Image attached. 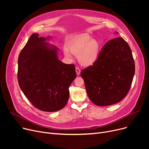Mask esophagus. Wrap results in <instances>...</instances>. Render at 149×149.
I'll return each instance as SVG.
<instances>
[{
  "mask_svg": "<svg viewBox=\"0 0 149 149\" xmlns=\"http://www.w3.org/2000/svg\"><path fill=\"white\" fill-rule=\"evenodd\" d=\"M75 71H76V72H77V75H79L80 74L81 70H80V68H79L77 67V68H75Z\"/></svg>",
  "mask_w": 149,
  "mask_h": 149,
  "instance_id": "esophagus-1",
  "label": "esophagus"
}]
</instances>
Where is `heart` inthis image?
Segmentation results:
<instances>
[{
    "mask_svg": "<svg viewBox=\"0 0 149 149\" xmlns=\"http://www.w3.org/2000/svg\"><path fill=\"white\" fill-rule=\"evenodd\" d=\"M69 50L74 55L78 56V60L81 65L91 66L95 64L99 58L101 45L97 39L84 34L75 39L70 45ZM65 52L67 57H71L68 50H65Z\"/></svg>",
    "mask_w": 149,
    "mask_h": 149,
    "instance_id": "b5f03b06",
    "label": "heart"
}]
</instances>
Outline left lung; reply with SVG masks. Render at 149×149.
<instances>
[{"mask_svg": "<svg viewBox=\"0 0 149 149\" xmlns=\"http://www.w3.org/2000/svg\"><path fill=\"white\" fill-rule=\"evenodd\" d=\"M135 69L130 46L122 37H117L104 45L97 62L83 69L81 76L92 102L105 106L118 103L126 96Z\"/></svg>", "mask_w": 149, "mask_h": 149, "instance_id": "8db88e82", "label": "left lung"}]
</instances>
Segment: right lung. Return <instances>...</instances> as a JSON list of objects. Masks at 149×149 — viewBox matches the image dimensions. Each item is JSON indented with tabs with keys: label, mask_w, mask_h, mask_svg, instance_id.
I'll list each match as a JSON object with an SVG mask.
<instances>
[{
	"label": "right lung",
	"mask_w": 149,
	"mask_h": 149,
	"mask_svg": "<svg viewBox=\"0 0 149 149\" xmlns=\"http://www.w3.org/2000/svg\"><path fill=\"white\" fill-rule=\"evenodd\" d=\"M51 37L31 36L18 58L19 86L32 104L44 112L63 108L69 97V88L76 78L74 65L58 58L59 49L46 42Z\"/></svg>",
	"instance_id": "obj_1"
}]
</instances>
